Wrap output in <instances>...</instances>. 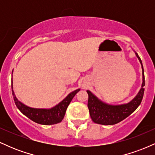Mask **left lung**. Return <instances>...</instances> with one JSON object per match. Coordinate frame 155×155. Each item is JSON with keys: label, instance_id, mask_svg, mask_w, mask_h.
<instances>
[{"label": "left lung", "instance_id": "1", "mask_svg": "<svg viewBox=\"0 0 155 155\" xmlns=\"http://www.w3.org/2000/svg\"><path fill=\"white\" fill-rule=\"evenodd\" d=\"M137 58L139 60L142 67L143 82L141 88L134 98L130 102L122 105H109L99 100L91 92L87 90L88 94V108L92 120L95 123L111 125L121 122L133 113L141 103L144 93L145 78L143 65L140 57L136 52Z\"/></svg>", "mask_w": 155, "mask_h": 155}]
</instances>
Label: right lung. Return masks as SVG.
Instances as JSON below:
<instances>
[{"mask_svg": "<svg viewBox=\"0 0 155 155\" xmlns=\"http://www.w3.org/2000/svg\"><path fill=\"white\" fill-rule=\"evenodd\" d=\"M12 88L13 89V86L12 84ZM80 90V89L74 90V92H71L62 101L60 104H58L54 107L46 109V108H34L28 107L25 104H22L20 101L17 100L12 90V95H13L14 101L20 111L24 115L31 120L33 122H36L38 124H45V125H49V124H54L59 123L61 122L65 116V111L70 104L71 101H72L73 97Z\"/></svg>", "mask_w": 155, "mask_h": 155, "instance_id": "obj_1", "label": "right lung"}]
</instances>
